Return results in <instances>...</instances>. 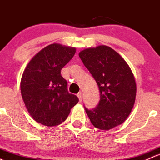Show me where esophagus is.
I'll use <instances>...</instances> for the list:
<instances>
[{
	"label": "esophagus",
	"instance_id": "esophagus-1",
	"mask_svg": "<svg viewBox=\"0 0 160 160\" xmlns=\"http://www.w3.org/2000/svg\"><path fill=\"white\" fill-rule=\"evenodd\" d=\"M77 96H78V99H79V102H82V98H83V94H82V92H79V93L77 95Z\"/></svg>",
	"mask_w": 160,
	"mask_h": 160
}]
</instances>
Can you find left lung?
Returning <instances> with one entry per match:
<instances>
[{"mask_svg":"<svg viewBox=\"0 0 160 160\" xmlns=\"http://www.w3.org/2000/svg\"><path fill=\"white\" fill-rule=\"evenodd\" d=\"M96 81L100 100L95 108H85L92 124L102 130L119 126L129 116L136 95L131 68L116 51L105 45L84 49L78 54Z\"/></svg>","mask_w":160,"mask_h":160,"instance_id":"1","label":"left lung"}]
</instances>
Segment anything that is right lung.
<instances>
[{
    "label": "right lung",
    "mask_w": 160,
    "mask_h": 160,
    "mask_svg": "<svg viewBox=\"0 0 160 160\" xmlns=\"http://www.w3.org/2000/svg\"><path fill=\"white\" fill-rule=\"evenodd\" d=\"M73 47L52 44L38 52L28 64L21 80V92L28 111L38 122L55 126L63 122L78 103L69 93L61 70L75 55Z\"/></svg>",
    "instance_id": "add662e5"
}]
</instances>
